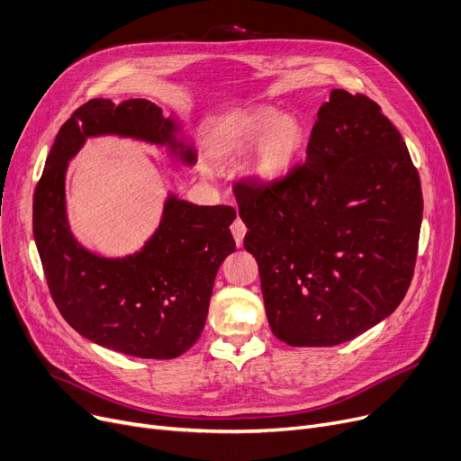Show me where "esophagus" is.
<instances>
[{
  "label": "esophagus",
  "instance_id": "obj_1",
  "mask_svg": "<svg viewBox=\"0 0 461 461\" xmlns=\"http://www.w3.org/2000/svg\"><path fill=\"white\" fill-rule=\"evenodd\" d=\"M231 233H233V239H235V245L237 247H243V239H245V233H247V226H245L243 221H240V218H237V221L231 224Z\"/></svg>",
  "mask_w": 461,
  "mask_h": 461
}]
</instances>
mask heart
<instances>
[{
	"instance_id": "b5f03b06",
	"label": "heart",
	"mask_w": 461,
	"mask_h": 461,
	"mask_svg": "<svg viewBox=\"0 0 461 461\" xmlns=\"http://www.w3.org/2000/svg\"><path fill=\"white\" fill-rule=\"evenodd\" d=\"M306 131L294 113H280L271 106H256L235 115L218 132L212 151L218 158L245 155L256 141L249 172L259 183H275L294 167Z\"/></svg>"
}]
</instances>
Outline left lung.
<instances>
[{"instance_id":"1","label":"left lung","mask_w":461,"mask_h":461,"mask_svg":"<svg viewBox=\"0 0 461 461\" xmlns=\"http://www.w3.org/2000/svg\"><path fill=\"white\" fill-rule=\"evenodd\" d=\"M233 194L278 340L344 344L403 301L422 188L402 134L368 96L332 89L306 162L275 183H237Z\"/></svg>"}]
</instances>
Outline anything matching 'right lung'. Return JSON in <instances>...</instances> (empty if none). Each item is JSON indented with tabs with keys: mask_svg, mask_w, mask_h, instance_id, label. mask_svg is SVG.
<instances>
[{
	"mask_svg": "<svg viewBox=\"0 0 461 461\" xmlns=\"http://www.w3.org/2000/svg\"><path fill=\"white\" fill-rule=\"evenodd\" d=\"M174 117L145 99H93L59 129L33 196V237L50 295L65 321L87 340L140 358H176L200 338L214 276L235 250L230 205H194L169 194L160 224L125 258H106L72 235L65 174L87 138L121 136L166 145L192 166Z\"/></svg>",
	"mask_w": 461,
	"mask_h": 461,
	"instance_id": "1",
	"label": "right lung"
}]
</instances>
